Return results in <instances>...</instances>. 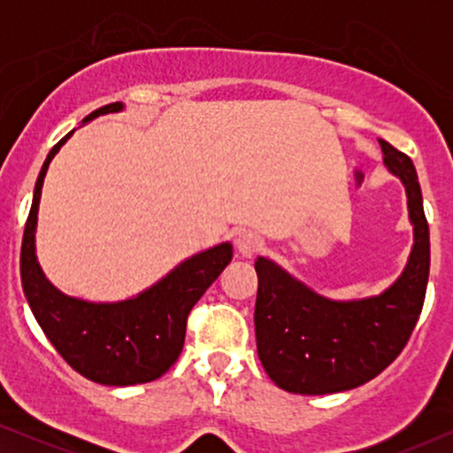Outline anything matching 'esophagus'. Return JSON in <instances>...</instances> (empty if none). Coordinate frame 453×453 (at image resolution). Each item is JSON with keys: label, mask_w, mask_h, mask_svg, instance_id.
Masks as SVG:
<instances>
[{"label": "esophagus", "mask_w": 453, "mask_h": 453, "mask_svg": "<svg viewBox=\"0 0 453 453\" xmlns=\"http://www.w3.org/2000/svg\"><path fill=\"white\" fill-rule=\"evenodd\" d=\"M237 250L243 257H253L264 250V239L256 233H241L237 237Z\"/></svg>", "instance_id": "obj_1"}]
</instances>
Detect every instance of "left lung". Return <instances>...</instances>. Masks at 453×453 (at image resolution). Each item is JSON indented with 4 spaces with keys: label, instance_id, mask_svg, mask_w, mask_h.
<instances>
[{
    "label": "left lung",
    "instance_id": "left-lung-1",
    "mask_svg": "<svg viewBox=\"0 0 453 453\" xmlns=\"http://www.w3.org/2000/svg\"><path fill=\"white\" fill-rule=\"evenodd\" d=\"M383 163L402 179L414 245L404 272L380 296L336 303L315 295L270 259L257 257V357L278 388L321 395L363 386L404 350L423 311L431 243L411 157L380 140Z\"/></svg>",
    "mask_w": 453,
    "mask_h": 453
}]
</instances>
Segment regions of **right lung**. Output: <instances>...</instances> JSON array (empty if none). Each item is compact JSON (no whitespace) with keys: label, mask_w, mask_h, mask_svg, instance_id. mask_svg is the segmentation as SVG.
Returning <instances> with one entry per match:
<instances>
[{"label":"right lung","mask_w":453,"mask_h":453,"mask_svg":"<svg viewBox=\"0 0 453 453\" xmlns=\"http://www.w3.org/2000/svg\"><path fill=\"white\" fill-rule=\"evenodd\" d=\"M121 109V103L104 104L92 111L84 123ZM72 134L73 129L51 148L36 179L20 251L24 295L49 342L86 380L103 386L154 381L181 355L188 315L231 262L233 247L222 243L197 253L129 301L86 303L61 295L36 262L35 228L49 163Z\"/></svg>","instance_id":"1"}]
</instances>
